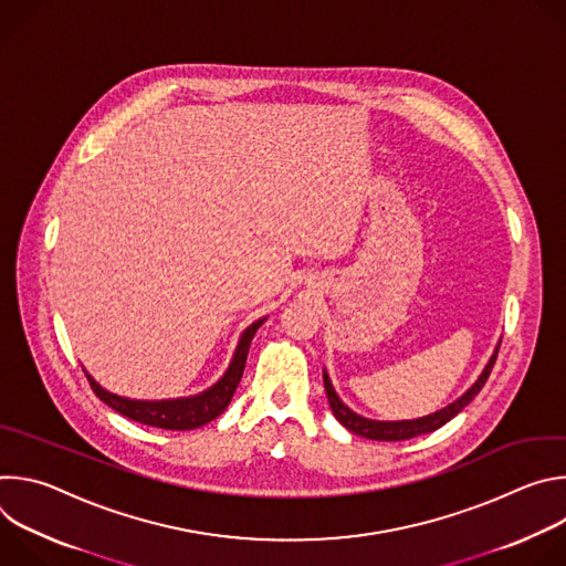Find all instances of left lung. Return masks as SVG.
Masks as SVG:
<instances>
[{
	"label": "left lung",
	"instance_id": "1",
	"mask_svg": "<svg viewBox=\"0 0 566 566\" xmlns=\"http://www.w3.org/2000/svg\"><path fill=\"white\" fill-rule=\"evenodd\" d=\"M497 360V352L493 354L491 363L486 365V369H483V374L479 376V380L454 402H450L448 408L430 415V417H423V419H417V421H369V419H363L358 417L356 412H352L345 402L338 398V394L334 391L332 387V380L329 376L325 374V389H327V398H329V406L334 410V417L354 434L358 437H365V439H374V441H406V439H415V437H421V434H428V432H434L439 430L441 426H446L450 419H454L468 402L481 391V387L486 385L491 371H493V365Z\"/></svg>",
	"mask_w": 566,
	"mask_h": 566
}]
</instances>
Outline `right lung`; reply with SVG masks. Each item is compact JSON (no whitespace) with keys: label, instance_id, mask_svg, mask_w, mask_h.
<instances>
[{"label":"right lung","instance_id":"right-lung-1","mask_svg":"<svg viewBox=\"0 0 566 566\" xmlns=\"http://www.w3.org/2000/svg\"><path fill=\"white\" fill-rule=\"evenodd\" d=\"M262 322L264 319H258L255 325H251L244 332V336H241L237 354H234L228 371L223 374V378L214 387H210L208 391H203L199 396L179 398V400H129V398L109 394L90 374H87V380H90L94 394L103 402H107L112 410H116L118 415H123L132 421H138L143 426H151V428H164V430L201 428V426L214 421L228 408V402L241 380V374H244L251 340H253L255 332L260 329Z\"/></svg>","mask_w":566,"mask_h":566}]
</instances>
